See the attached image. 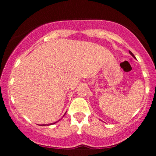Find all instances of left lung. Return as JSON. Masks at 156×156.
<instances>
[{
	"label": "left lung",
	"mask_w": 156,
	"mask_h": 156,
	"mask_svg": "<svg viewBox=\"0 0 156 156\" xmlns=\"http://www.w3.org/2000/svg\"><path fill=\"white\" fill-rule=\"evenodd\" d=\"M129 54H130V55H132V56H133V58H135V57H134V55H133V53H132V52H131V51H129Z\"/></svg>",
	"instance_id": "obj_1"
}]
</instances>
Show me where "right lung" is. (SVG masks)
I'll return each mask as SVG.
<instances>
[{"instance_id":"add662e5","label":"right lung","mask_w":156,"mask_h":156,"mask_svg":"<svg viewBox=\"0 0 156 156\" xmlns=\"http://www.w3.org/2000/svg\"><path fill=\"white\" fill-rule=\"evenodd\" d=\"M55 122H54V124H55ZM51 124H53V123H50V124H48V126H49V125H51ZM41 126H42V125H41ZM43 126H45V124H43Z\"/></svg>"}]
</instances>
